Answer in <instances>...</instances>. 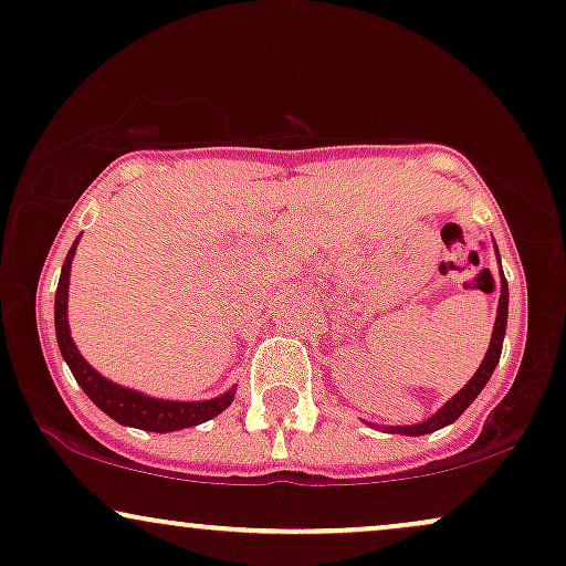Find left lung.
Here are the masks:
<instances>
[{"label":"left lung","instance_id":"8db88e82","mask_svg":"<svg viewBox=\"0 0 566 566\" xmlns=\"http://www.w3.org/2000/svg\"><path fill=\"white\" fill-rule=\"evenodd\" d=\"M494 252H496V260H499V249H496V241H494ZM502 265V262H499ZM502 275V291H499V306H496V322H494V333H491V343H489V350L486 356H483V361L479 369L471 379H468V385L462 387L460 392H454V398H450L444 402L442 408L437 410L434 416H429L427 421L421 423H413V427H381V431H387V434H402V437H421V434H431V431L442 429V427H450V423L458 421V418L465 413L468 406L479 398L483 387H486V381L491 379V374H494L496 364H499V356H502V343H504V333H507V310H510V289H507V281H504V273Z\"/></svg>","mask_w":566,"mask_h":566}]
</instances>
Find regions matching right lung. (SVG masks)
Wrapping results in <instances>:
<instances>
[{
    "mask_svg": "<svg viewBox=\"0 0 566 566\" xmlns=\"http://www.w3.org/2000/svg\"><path fill=\"white\" fill-rule=\"evenodd\" d=\"M77 241L72 244L67 252V260L62 265V275H59L56 285V298H54V327H56V343L59 350H62V358L67 361L72 377L77 379V385L83 387V392L91 398L95 406L104 410L106 416H112L116 423L132 429L143 431H158V434H166V431H179L197 427V423L210 421L218 413H223L226 408L233 402V395H237V387H231L229 392L218 395L212 400H160L150 398V395L129 390V387L116 385V381L106 379L104 374H98L91 364L85 361L83 354H80L75 340L70 335V319H67V296H70V270L72 260H75Z\"/></svg>",
    "mask_w": 566,
    "mask_h": 566,
    "instance_id": "obj_1",
    "label": "right lung"
}]
</instances>
